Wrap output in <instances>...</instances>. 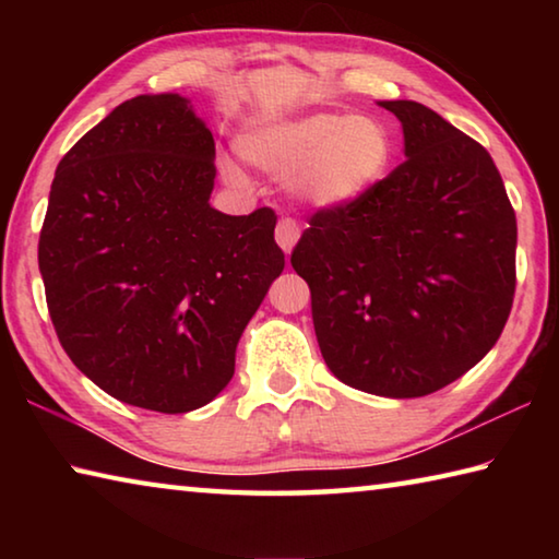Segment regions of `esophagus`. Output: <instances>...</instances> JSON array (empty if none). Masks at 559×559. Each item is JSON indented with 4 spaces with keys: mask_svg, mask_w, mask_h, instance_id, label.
I'll use <instances>...</instances> for the list:
<instances>
[{
    "mask_svg": "<svg viewBox=\"0 0 559 559\" xmlns=\"http://www.w3.org/2000/svg\"><path fill=\"white\" fill-rule=\"evenodd\" d=\"M298 239H300L298 222L290 219V216H283V219L278 222V226H276V241H278V246L286 253H290L293 246L298 243Z\"/></svg>",
    "mask_w": 559,
    "mask_h": 559,
    "instance_id": "esophagus-1",
    "label": "esophagus"
}]
</instances>
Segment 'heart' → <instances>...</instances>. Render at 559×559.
I'll use <instances>...</instances> for the list:
<instances>
[{"mask_svg":"<svg viewBox=\"0 0 559 559\" xmlns=\"http://www.w3.org/2000/svg\"><path fill=\"white\" fill-rule=\"evenodd\" d=\"M246 159L278 175L296 173L302 200L340 210L382 182L392 167L394 143L380 120L337 112H310L249 132Z\"/></svg>","mask_w":559,"mask_h":559,"instance_id":"heart-1","label":"heart"}]
</instances>
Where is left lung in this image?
<instances>
[{"instance_id": "1", "label": "left lung", "mask_w": 559, "mask_h": 559, "mask_svg": "<svg viewBox=\"0 0 559 559\" xmlns=\"http://www.w3.org/2000/svg\"><path fill=\"white\" fill-rule=\"evenodd\" d=\"M406 159L370 194L318 210L290 253L340 382L412 400L498 343L515 296L518 224L484 145L414 100H382Z\"/></svg>"}]
</instances>
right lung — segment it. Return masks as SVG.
I'll use <instances>...</instances> for the list:
<instances>
[{
    "mask_svg": "<svg viewBox=\"0 0 559 559\" xmlns=\"http://www.w3.org/2000/svg\"><path fill=\"white\" fill-rule=\"evenodd\" d=\"M214 177L212 132L177 93L120 103L56 167L39 236L51 323L91 382L140 409L210 404L286 266L273 210L216 212Z\"/></svg>",
    "mask_w": 559,
    "mask_h": 559,
    "instance_id": "add662e5",
    "label": "right lung"
}]
</instances>
